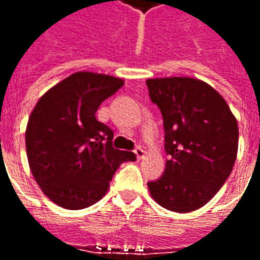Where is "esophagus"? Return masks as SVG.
I'll return each mask as SVG.
<instances>
[{
    "label": "esophagus",
    "instance_id": "1",
    "mask_svg": "<svg viewBox=\"0 0 260 260\" xmlns=\"http://www.w3.org/2000/svg\"><path fill=\"white\" fill-rule=\"evenodd\" d=\"M135 154H136V157H138V160H142V158H145V156H146V152L139 146L135 149Z\"/></svg>",
    "mask_w": 260,
    "mask_h": 260
}]
</instances>
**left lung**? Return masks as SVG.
<instances>
[{
  "label": "left lung",
  "mask_w": 260,
  "mask_h": 260,
  "mask_svg": "<svg viewBox=\"0 0 260 260\" xmlns=\"http://www.w3.org/2000/svg\"><path fill=\"white\" fill-rule=\"evenodd\" d=\"M149 96L161 111L164 174L149 182L158 205L177 213L205 206L233 171L238 122L223 96L203 80L173 76L147 79Z\"/></svg>",
  "instance_id": "left-lung-1"
}]
</instances>
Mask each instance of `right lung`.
Instances as JSON below:
<instances>
[{
	"label": "right lung",
	"mask_w": 260,
	"mask_h": 260,
	"mask_svg": "<svg viewBox=\"0 0 260 260\" xmlns=\"http://www.w3.org/2000/svg\"><path fill=\"white\" fill-rule=\"evenodd\" d=\"M124 80L75 72L43 94L26 126L29 167L43 193L55 205L79 210L102 199L113 175L132 152L113 147V131L96 111Z\"/></svg>",
	"instance_id": "right-lung-1"
}]
</instances>
